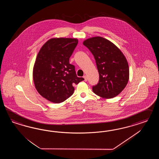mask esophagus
Returning <instances> with one entry per match:
<instances>
[{"label": "esophagus", "instance_id": "obj_1", "mask_svg": "<svg viewBox=\"0 0 159 159\" xmlns=\"http://www.w3.org/2000/svg\"><path fill=\"white\" fill-rule=\"evenodd\" d=\"M83 78L84 79V81H87V76H86V75H84V76H83Z\"/></svg>", "mask_w": 159, "mask_h": 159}]
</instances>
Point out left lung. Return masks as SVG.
<instances>
[{
  "label": "left lung",
  "instance_id": "obj_1",
  "mask_svg": "<svg viewBox=\"0 0 159 159\" xmlns=\"http://www.w3.org/2000/svg\"><path fill=\"white\" fill-rule=\"evenodd\" d=\"M83 45L93 55L99 73V80L93 92L104 98L118 96L129 80L128 63L124 54L111 41L101 37L87 39Z\"/></svg>",
  "mask_w": 159,
  "mask_h": 159
}]
</instances>
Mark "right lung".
<instances>
[{
	"mask_svg": "<svg viewBox=\"0 0 159 159\" xmlns=\"http://www.w3.org/2000/svg\"><path fill=\"white\" fill-rule=\"evenodd\" d=\"M75 39H52L39 50L33 69V80L39 94L51 102L60 103L73 94V86L84 80L78 77L69 58L77 46Z\"/></svg>",
	"mask_w": 159,
	"mask_h": 159,
	"instance_id": "obj_1",
	"label": "right lung"
}]
</instances>
